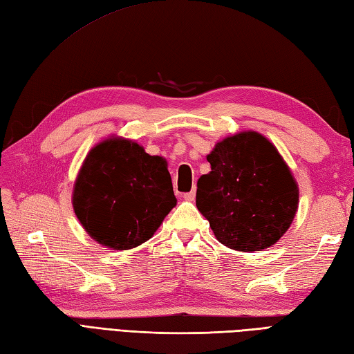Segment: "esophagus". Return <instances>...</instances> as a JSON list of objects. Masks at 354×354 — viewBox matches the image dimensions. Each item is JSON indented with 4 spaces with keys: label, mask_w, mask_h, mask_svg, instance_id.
I'll list each match as a JSON object with an SVG mask.
<instances>
[{
    "label": "esophagus",
    "mask_w": 354,
    "mask_h": 354,
    "mask_svg": "<svg viewBox=\"0 0 354 354\" xmlns=\"http://www.w3.org/2000/svg\"><path fill=\"white\" fill-rule=\"evenodd\" d=\"M194 197H196L194 190H192L190 193H184V199H185V201H188V202H193V201H194Z\"/></svg>",
    "instance_id": "esophagus-1"
}]
</instances>
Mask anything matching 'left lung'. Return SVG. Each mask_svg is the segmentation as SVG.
<instances>
[{
	"mask_svg": "<svg viewBox=\"0 0 354 354\" xmlns=\"http://www.w3.org/2000/svg\"><path fill=\"white\" fill-rule=\"evenodd\" d=\"M207 160L211 171L197 180L196 207L217 240L249 253L281 240L297 212L299 187L276 146L244 131L218 142Z\"/></svg>",
	"mask_w": 354,
	"mask_h": 354,
	"instance_id": "left-lung-1",
	"label": "left lung"
}]
</instances>
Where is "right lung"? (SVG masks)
I'll return each instance as SVG.
<instances>
[{"label":"right lung","instance_id":"1","mask_svg":"<svg viewBox=\"0 0 354 354\" xmlns=\"http://www.w3.org/2000/svg\"><path fill=\"white\" fill-rule=\"evenodd\" d=\"M72 205L95 241L128 250L149 240L176 197L166 160L146 153L133 140L110 137L87 153Z\"/></svg>","mask_w":354,"mask_h":354}]
</instances>
